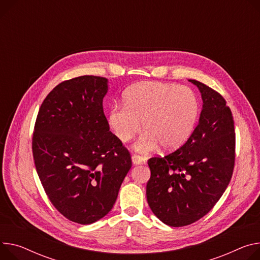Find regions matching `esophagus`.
I'll list each match as a JSON object with an SVG mask.
<instances>
[{
    "label": "esophagus",
    "mask_w": 260,
    "mask_h": 260,
    "mask_svg": "<svg viewBox=\"0 0 260 260\" xmlns=\"http://www.w3.org/2000/svg\"><path fill=\"white\" fill-rule=\"evenodd\" d=\"M132 160L134 165H141V164H145V158L141 155L138 154H133L132 155Z\"/></svg>",
    "instance_id": "esophagus-1"
}]
</instances>
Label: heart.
<instances>
[{
  "label": "heart",
  "instance_id": "obj_1",
  "mask_svg": "<svg viewBox=\"0 0 260 260\" xmlns=\"http://www.w3.org/2000/svg\"><path fill=\"white\" fill-rule=\"evenodd\" d=\"M123 102L110 110L109 124L126 143L141 132L143 122L145 133L135 146L140 152L151 151L159 144L168 150L180 147L191 137L199 115L195 92L169 83H138L126 90Z\"/></svg>",
  "mask_w": 260,
  "mask_h": 260
}]
</instances>
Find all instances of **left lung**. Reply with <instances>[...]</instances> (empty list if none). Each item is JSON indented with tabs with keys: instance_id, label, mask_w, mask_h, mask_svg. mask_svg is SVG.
Listing matches in <instances>:
<instances>
[{
	"instance_id": "8db88e82",
	"label": "left lung",
	"mask_w": 260,
	"mask_h": 260,
	"mask_svg": "<svg viewBox=\"0 0 260 260\" xmlns=\"http://www.w3.org/2000/svg\"><path fill=\"white\" fill-rule=\"evenodd\" d=\"M202 98L199 122L176 151L148 159L147 202L166 225L181 227L202 217L219 201L232 176L235 133L230 108L220 93L188 80Z\"/></svg>"
}]
</instances>
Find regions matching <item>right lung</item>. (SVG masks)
<instances>
[{
    "instance_id": "add662e5",
    "label": "right lung",
    "mask_w": 260,
    "mask_h": 260,
    "mask_svg": "<svg viewBox=\"0 0 260 260\" xmlns=\"http://www.w3.org/2000/svg\"><path fill=\"white\" fill-rule=\"evenodd\" d=\"M108 80L82 76L56 86L43 101L32 149L37 174L53 205L87 225L112 209L132 167L128 150L103 109Z\"/></svg>"
}]
</instances>
